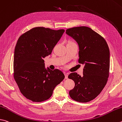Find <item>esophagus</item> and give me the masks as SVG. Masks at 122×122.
<instances>
[{
	"label": "esophagus",
	"mask_w": 122,
	"mask_h": 122,
	"mask_svg": "<svg viewBox=\"0 0 122 122\" xmlns=\"http://www.w3.org/2000/svg\"><path fill=\"white\" fill-rule=\"evenodd\" d=\"M65 78L66 79H67L68 78V73H65Z\"/></svg>",
	"instance_id": "34e87169"
}]
</instances>
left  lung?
Returning a JSON list of instances; mask_svg holds the SVG:
<instances>
[{
  "label": "left lung",
  "instance_id": "left-lung-1",
  "mask_svg": "<svg viewBox=\"0 0 122 122\" xmlns=\"http://www.w3.org/2000/svg\"><path fill=\"white\" fill-rule=\"evenodd\" d=\"M66 33L78 44V62L84 66L83 76L76 72L68 76L75 83L69 96L76 101L87 102L96 98L107 82L110 66L109 47L102 37L87 26L68 29Z\"/></svg>",
  "mask_w": 122,
  "mask_h": 122
}]
</instances>
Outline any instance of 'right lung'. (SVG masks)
Masks as SVG:
<instances>
[{
	"mask_svg": "<svg viewBox=\"0 0 122 122\" xmlns=\"http://www.w3.org/2000/svg\"><path fill=\"white\" fill-rule=\"evenodd\" d=\"M44 27L32 28L19 37L14 55V77L23 96L34 102L46 100L65 78L58 69L45 68L44 58L65 32Z\"/></svg>",
	"mask_w": 122,
	"mask_h": 122,
	"instance_id": "right-lung-1",
	"label": "right lung"
}]
</instances>
